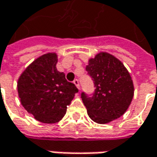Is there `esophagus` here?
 I'll return each mask as SVG.
<instances>
[{
  "instance_id": "34e87169",
  "label": "esophagus",
  "mask_w": 157,
  "mask_h": 157,
  "mask_svg": "<svg viewBox=\"0 0 157 157\" xmlns=\"http://www.w3.org/2000/svg\"><path fill=\"white\" fill-rule=\"evenodd\" d=\"M73 83L75 84V86H77V87L78 88V89L80 88V86H79V81H78V79H77V78L74 79V80H73Z\"/></svg>"
}]
</instances>
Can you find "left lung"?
Here are the masks:
<instances>
[{
  "instance_id": "obj_1",
  "label": "left lung",
  "mask_w": 157,
  "mask_h": 157,
  "mask_svg": "<svg viewBox=\"0 0 157 157\" xmlns=\"http://www.w3.org/2000/svg\"><path fill=\"white\" fill-rule=\"evenodd\" d=\"M86 70L94 81V94L81 93L89 117L100 124L123 115L134 96V85L128 70L119 59L102 52L89 60Z\"/></svg>"
}]
</instances>
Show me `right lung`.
I'll return each instance as SVG.
<instances>
[{"label": "right lung", "instance_id": "right-lung-1", "mask_svg": "<svg viewBox=\"0 0 157 157\" xmlns=\"http://www.w3.org/2000/svg\"><path fill=\"white\" fill-rule=\"evenodd\" d=\"M57 57L48 53L29 65L17 83L21 105L36 120L56 123L66 113L67 106L78 92L57 70Z\"/></svg>", "mask_w": 157, "mask_h": 157}]
</instances>
